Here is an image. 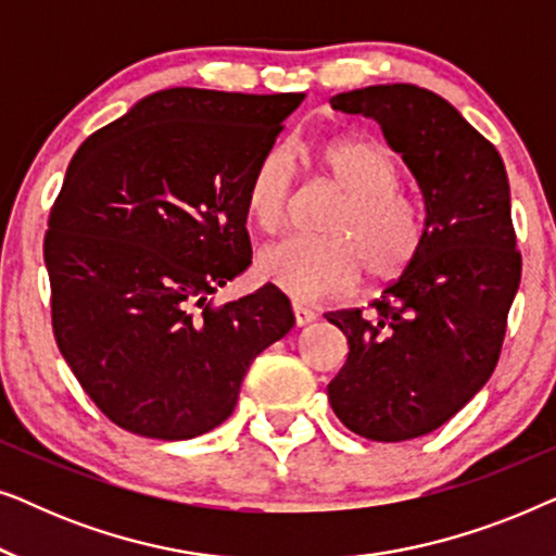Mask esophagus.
Here are the masks:
<instances>
[{"label": "esophagus", "instance_id": "1", "mask_svg": "<svg viewBox=\"0 0 556 556\" xmlns=\"http://www.w3.org/2000/svg\"><path fill=\"white\" fill-rule=\"evenodd\" d=\"M293 318H295V326H308L316 318V311L303 306V303H293Z\"/></svg>", "mask_w": 556, "mask_h": 556}]
</instances>
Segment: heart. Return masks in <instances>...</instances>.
Masks as SVG:
<instances>
[{
  "mask_svg": "<svg viewBox=\"0 0 556 556\" xmlns=\"http://www.w3.org/2000/svg\"><path fill=\"white\" fill-rule=\"evenodd\" d=\"M321 166L346 204L329 225V238L291 235L257 255L265 283L299 301H324L352 291L362 270L392 280L420 255L425 215L413 197L400 192V172L390 151L375 141L339 139L321 149ZM293 151L276 143L263 151L245 185V212L263 232L286 223L293 192Z\"/></svg>",
  "mask_w": 556,
  "mask_h": 556,
  "instance_id": "b5f03b06",
  "label": "heart"
}]
</instances>
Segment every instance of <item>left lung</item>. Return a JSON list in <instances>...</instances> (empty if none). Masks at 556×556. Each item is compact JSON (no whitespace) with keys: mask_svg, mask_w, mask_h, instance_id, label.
<instances>
[{"mask_svg":"<svg viewBox=\"0 0 556 556\" xmlns=\"http://www.w3.org/2000/svg\"><path fill=\"white\" fill-rule=\"evenodd\" d=\"M331 109L375 118L425 202L420 255L375 314H326L349 344L329 384L333 415L356 435L400 443L438 430L493 375L521 280L511 192L496 147L428 88H356Z\"/></svg>","mask_w":556,"mask_h":556,"instance_id":"left-lung-1","label":"left lung"}]
</instances>
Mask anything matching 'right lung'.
<instances>
[{
    "label": "right lung",
    "mask_w": 556,
    "mask_h": 556,
    "mask_svg": "<svg viewBox=\"0 0 556 556\" xmlns=\"http://www.w3.org/2000/svg\"><path fill=\"white\" fill-rule=\"evenodd\" d=\"M303 98L166 88L75 151L45 235L52 331L118 428L215 430L255 356L293 329L276 286L219 308L207 299L253 261L248 177Z\"/></svg>",
    "instance_id": "1"
}]
</instances>
